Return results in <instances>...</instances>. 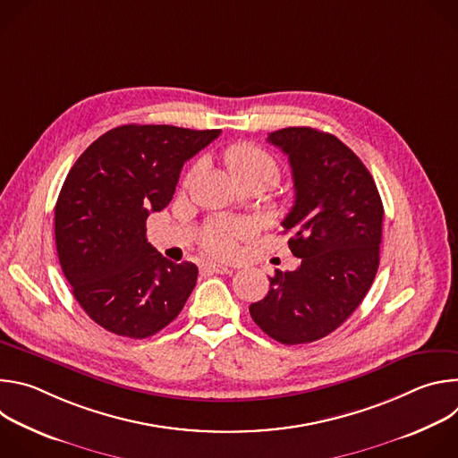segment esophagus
I'll list each match as a JSON object with an SVG mask.
<instances>
[{
    "label": "esophagus",
    "instance_id": "1",
    "mask_svg": "<svg viewBox=\"0 0 458 458\" xmlns=\"http://www.w3.org/2000/svg\"><path fill=\"white\" fill-rule=\"evenodd\" d=\"M201 270H203L205 274H232V272H233V268H230V267L214 265V263H207V265H203V267H201Z\"/></svg>",
    "mask_w": 458,
    "mask_h": 458
}]
</instances>
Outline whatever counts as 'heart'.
<instances>
[{"label":"heart","mask_w":458,"mask_h":458,"mask_svg":"<svg viewBox=\"0 0 458 458\" xmlns=\"http://www.w3.org/2000/svg\"><path fill=\"white\" fill-rule=\"evenodd\" d=\"M225 163L241 186L255 184L267 190L281 177L279 161L265 148L251 143H235L228 147L225 152ZM195 170L198 166L188 172L186 181L193 177ZM251 232L253 226L250 223H221L207 232L205 246L212 253L226 257L237 250V239L248 237Z\"/></svg>","instance_id":"obj_1"}]
</instances>
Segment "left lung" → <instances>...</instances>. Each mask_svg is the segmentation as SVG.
I'll return each instance as SVG.
<instances>
[{
  "instance_id": "left-lung-1",
  "label": "left lung",
  "mask_w": 458,
  "mask_h": 458,
  "mask_svg": "<svg viewBox=\"0 0 458 458\" xmlns=\"http://www.w3.org/2000/svg\"><path fill=\"white\" fill-rule=\"evenodd\" d=\"M268 143L292 166L295 203L281 225L301 265L276 270L268 295L250 304V315L272 339L306 344L337 330L371 288L384 208L371 174L335 136L288 126Z\"/></svg>"
}]
</instances>
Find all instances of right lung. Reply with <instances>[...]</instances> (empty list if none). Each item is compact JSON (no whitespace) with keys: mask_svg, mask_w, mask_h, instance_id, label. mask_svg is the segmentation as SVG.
I'll list each match as a JSON object with an SVG mask.
<instances>
[{"mask_svg":"<svg viewBox=\"0 0 458 458\" xmlns=\"http://www.w3.org/2000/svg\"><path fill=\"white\" fill-rule=\"evenodd\" d=\"M221 130L123 124L98 138L64 179L54 210L61 270L101 328L145 339L190 297L198 267L147 241V219L174 198L182 165Z\"/></svg>","mask_w":458,"mask_h":458,"instance_id":"1","label":"right lung"}]
</instances>
